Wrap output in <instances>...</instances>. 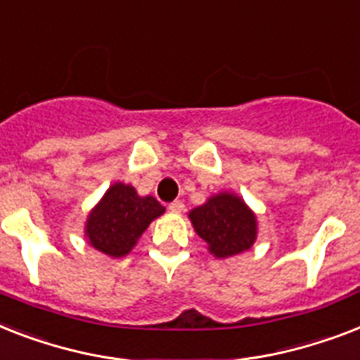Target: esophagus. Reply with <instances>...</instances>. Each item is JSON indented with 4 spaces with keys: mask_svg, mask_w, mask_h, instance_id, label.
Instances as JSON below:
<instances>
[{
    "mask_svg": "<svg viewBox=\"0 0 360 360\" xmlns=\"http://www.w3.org/2000/svg\"><path fill=\"white\" fill-rule=\"evenodd\" d=\"M184 208H186V206H184L182 200H172V202L169 204V210H171L172 214H180V212H184Z\"/></svg>",
    "mask_w": 360,
    "mask_h": 360,
    "instance_id": "obj_1",
    "label": "esophagus"
}]
</instances>
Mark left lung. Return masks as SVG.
<instances>
[{"label":"left lung","instance_id":"left-lung-1","mask_svg":"<svg viewBox=\"0 0 360 360\" xmlns=\"http://www.w3.org/2000/svg\"><path fill=\"white\" fill-rule=\"evenodd\" d=\"M193 229L215 258H229L251 249L257 240V215L234 193H217L189 212Z\"/></svg>","mask_w":360,"mask_h":360}]
</instances>
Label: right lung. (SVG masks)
<instances>
[{
	"instance_id": "add662e5",
	"label": "right lung",
	"mask_w": 360,
	"mask_h": 360,
	"mask_svg": "<svg viewBox=\"0 0 360 360\" xmlns=\"http://www.w3.org/2000/svg\"><path fill=\"white\" fill-rule=\"evenodd\" d=\"M163 212L165 208L154 197H139L135 188L117 182L89 214L85 238L108 257H126L146 226Z\"/></svg>"
}]
</instances>
